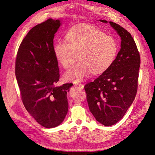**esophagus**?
<instances>
[{
    "label": "esophagus",
    "instance_id": "34e87169",
    "mask_svg": "<svg viewBox=\"0 0 155 155\" xmlns=\"http://www.w3.org/2000/svg\"><path fill=\"white\" fill-rule=\"evenodd\" d=\"M75 85L78 86V87H80L81 88H83V85H82L81 83H76V84H75Z\"/></svg>",
    "mask_w": 155,
    "mask_h": 155
}]
</instances>
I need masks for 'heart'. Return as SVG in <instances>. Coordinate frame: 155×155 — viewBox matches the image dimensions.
Returning a JSON list of instances; mask_svg holds the SVG:
<instances>
[{
	"label": "heart",
	"mask_w": 155,
	"mask_h": 155,
	"mask_svg": "<svg viewBox=\"0 0 155 155\" xmlns=\"http://www.w3.org/2000/svg\"><path fill=\"white\" fill-rule=\"evenodd\" d=\"M67 39L58 41L53 50L57 61L64 68L71 66L76 54H79L80 62L64 73L68 81L79 83L91 72L104 73L114 63L118 52V44L113 37L91 25L70 29Z\"/></svg>",
	"instance_id": "heart-1"
}]
</instances>
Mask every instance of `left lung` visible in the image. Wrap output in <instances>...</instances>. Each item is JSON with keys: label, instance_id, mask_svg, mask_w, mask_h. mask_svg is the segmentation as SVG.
I'll return each instance as SVG.
<instances>
[{"label": "left lung", "instance_id": "left-lung-1", "mask_svg": "<svg viewBox=\"0 0 155 155\" xmlns=\"http://www.w3.org/2000/svg\"><path fill=\"white\" fill-rule=\"evenodd\" d=\"M109 23L121 37L120 50L105 72L84 86L90 111L105 126L119 121L133 104L138 90L140 66L139 51L130 33L115 22Z\"/></svg>", "mask_w": 155, "mask_h": 155}]
</instances>
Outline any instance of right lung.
I'll return each instance as SVG.
<instances>
[{
  "instance_id": "obj_1",
  "label": "right lung",
  "mask_w": 155,
  "mask_h": 155,
  "mask_svg": "<svg viewBox=\"0 0 155 155\" xmlns=\"http://www.w3.org/2000/svg\"><path fill=\"white\" fill-rule=\"evenodd\" d=\"M60 25L59 20L49 18L32 28L21 43L15 60V73L23 104L46 128L63 122L68 109L67 94L72 85L54 86L60 76L54 37Z\"/></svg>"
}]
</instances>
